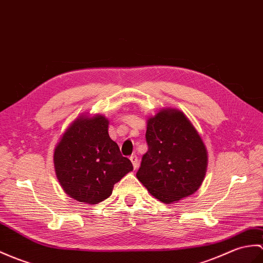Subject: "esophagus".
I'll return each mask as SVG.
<instances>
[{"label": "esophagus", "mask_w": 263, "mask_h": 263, "mask_svg": "<svg viewBox=\"0 0 263 263\" xmlns=\"http://www.w3.org/2000/svg\"><path fill=\"white\" fill-rule=\"evenodd\" d=\"M130 160H131V162H132V164H133V168H134V169H137V168H138V166H139L138 157H137L136 155H132V156L130 157Z\"/></svg>", "instance_id": "obj_1"}]
</instances>
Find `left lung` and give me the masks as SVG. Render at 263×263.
<instances>
[{"label":"left lung","mask_w":263,"mask_h":263,"mask_svg":"<svg viewBox=\"0 0 263 263\" xmlns=\"http://www.w3.org/2000/svg\"><path fill=\"white\" fill-rule=\"evenodd\" d=\"M148 151L137 178L152 196L172 204L191 196L200 187L207 169V150L186 115L162 108L146 121Z\"/></svg>","instance_id":"1"}]
</instances>
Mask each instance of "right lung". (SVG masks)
<instances>
[{"label": "right lung", "mask_w": 263, "mask_h": 263, "mask_svg": "<svg viewBox=\"0 0 263 263\" xmlns=\"http://www.w3.org/2000/svg\"><path fill=\"white\" fill-rule=\"evenodd\" d=\"M57 179L69 197L97 204L111 196L114 185L133 170L108 136V120L81 115L67 127L54 148Z\"/></svg>", "instance_id": "obj_1"}]
</instances>
